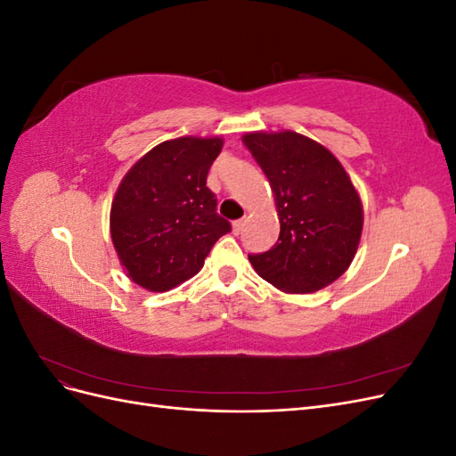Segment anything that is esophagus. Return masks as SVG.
Instances as JSON below:
<instances>
[{
    "mask_svg": "<svg viewBox=\"0 0 456 456\" xmlns=\"http://www.w3.org/2000/svg\"><path fill=\"white\" fill-rule=\"evenodd\" d=\"M243 226H245V220H236V223L232 224V232L236 233V236H238V233H241V232H243Z\"/></svg>",
    "mask_w": 456,
    "mask_h": 456,
    "instance_id": "esophagus-1",
    "label": "esophagus"
}]
</instances>
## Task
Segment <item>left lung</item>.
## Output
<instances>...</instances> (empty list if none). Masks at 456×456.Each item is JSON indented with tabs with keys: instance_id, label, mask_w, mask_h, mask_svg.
I'll list each match as a JSON object with an SVG mask.
<instances>
[{
	"instance_id": "left-lung-1",
	"label": "left lung",
	"mask_w": 456,
	"mask_h": 456,
	"mask_svg": "<svg viewBox=\"0 0 456 456\" xmlns=\"http://www.w3.org/2000/svg\"><path fill=\"white\" fill-rule=\"evenodd\" d=\"M265 171L280 216L270 251L249 255L255 272L283 293H315L348 270L363 232V205L342 163L295 131L241 136Z\"/></svg>"
}]
</instances>
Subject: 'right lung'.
<instances>
[{"label":"right lung","instance_id":"add662e5","mask_svg":"<svg viewBox=\"0 0 456 456\" xmlns=\"http://www.w3.org/2000/svg\"><path fill=\"white\" fill-rule=\"evenodd\" d=\"M220 136H178L151 148L123 176L110 209V236L127 278L163 293L194 278L220 236L207 173L223 150Z\"/></svg>","mask_w":456,"mask_h":456}]
</instances>
